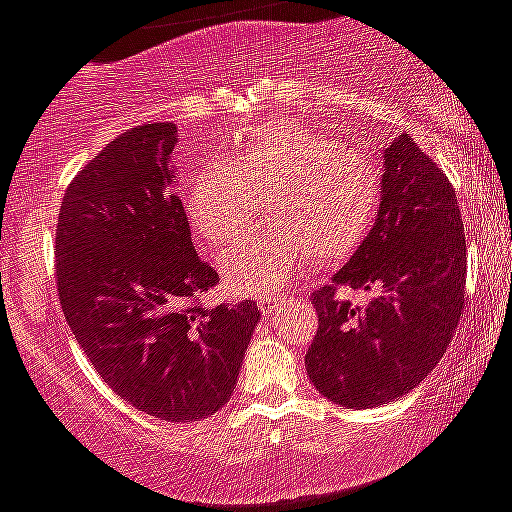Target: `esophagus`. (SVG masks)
<instances>
[{"label":"esophagus","mask_w":512,"mask_h":512,"mask_svg":"<svg viewBox=\"0 0 512 512\" xmlns=\"http://www.w3.org/2000/svg\"><path fill=\"white\" fill-rule=\"evenodd\" d=\"M276 296H259V306H261V311H264V314H271V309H274L276 306Z\"/></svg>","instance_id":"esophagus-1"}]
</instances>
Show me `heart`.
<instances>
[{
    "label": "heart",
    "mask_w": 512,
    "mask_h": 512,
    "mask_svg": "<svg viewBox=\"0 0 512 512\" xmlns=\"http://www.w3.org/2000/svg\"><path fill=\"white\" fill-rule=\"evenodd\" d=\"M266 198L269 221L231 243L218 271L233 294L284 284L309 251L344 259L372 231L382 201V170L367 148L301 125L248 130L228 158L208 160L183 193L188 226L208 248L236 236Z\"/></svg>",
    "instance_id": "b5f03b06"
}]
</instances>
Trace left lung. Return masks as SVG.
I'll return each mask as SVG.
<instances>
[{"label":"left lung","instance_id":"8db88e82","mask_svg":"<svg viewBox=\"0 0 512 512\" xmlns=\"http://www.w3.org/2000/svg\"><path fill=\"white\" fill-rule=\"evenodd\" d=\"M382 201L372 231L332 284L311 296L319 332L306 372L347 410L389 405L445 354L465 309V233L447 175L407 133L384 148ZM342 285L370 301L339 300Z\"/></svg>","mask_w":512,"mask_h":512}]
</instances>
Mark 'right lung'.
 Returning a JSON list of instances; mask_svg holds the SVG:
<instances>
[{"mask_svg":"<svg viewBox=\"0 0 512 512\" xmlns=\"http://www.w3.org/2000/svg\"><path fill=\"white\" fill-rule=\"evenodd\" d=\"M173 123L118 135L67 188L57 289L92 367L135 410L198 422L231 399L261 311L198 306L218 274L201 261L175 186Z\"/></svg>","mask_w":512,"mask_h":512,"instance_id":"right-lung-1","label":"right lung"}]
</instances>
